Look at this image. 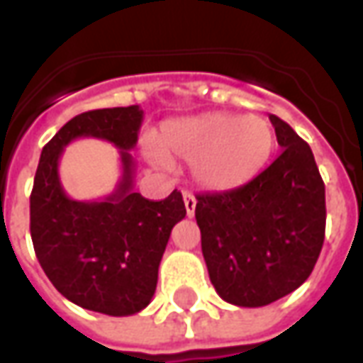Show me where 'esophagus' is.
Masks as SVG:
<instances>
[{
    "mask_svg": "<svg viewBox=\"0 0 363 363\" xmlns=\"http://www.w3.org/2000/svg\"><path fill=\"white\" fill-rule=\"evenodd\" d=\"M182 198H184V208H186V216H189V218H192V216H194V210H196V198L192 196L190 192H184V194H182Z\"/></svg>",
    "mask_w": 363,
    "mask_h": 363,
    "instance_id": "1",
    "label": "esophagus"
}]
</instances>
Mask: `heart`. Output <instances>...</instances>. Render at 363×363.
Returning <instances> with one entry per match:
<instances>
[{
  "label": "heart",
  "instance_id": "heart-1",
  "mask_svg": "<svg viewBox=\"0 0 363 363\" xmlns=\"http://www.w3.org/2000/svg\"><path fill=\"white\" fill-rule=\"evenodd\" d=\"M276 134L270 120L229 112L165 122L150 157L192 161V174L208 190H233L252 181L272 155Z\"/></svg>",
  "mask_w": 363,
  "mask_h": 363
}]
</instances>
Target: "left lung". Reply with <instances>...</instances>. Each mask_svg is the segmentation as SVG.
I'll list each match as a JSON object with an SVG mask.
<instances>
[{"label": "left lung", "mask_w": 363, "mask_h": 363, "mask_svg": "<svg viewBox=\"0 0 363 363\" xmlns=\"http://www.w3.org/2000/svg\"><path fill=\"white\" fill-rule=\"evenodd\" d=\"M280 155L243 186L196 196L213 288L237 307H262L303 284L325 241V182L311 147L270 114Z\"/></svg>", "instance_id": "1"}]
</instances>
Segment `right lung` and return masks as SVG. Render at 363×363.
Masks as SVG:
<instances>
[{
  "mask_svg": "<svg viewBox=\"0 0 363 363\" xmlns=\"http://www.w3.org/2000/svg\"><path fill=\"white\" fill-rule=\"evenodd\" d=\"M142 122L138 104L77 114L44 145L30 192V237L44 274L72 303L111 317L150 305L171 231L186 216L179 190L159 202L134 192L130 150ZM77 137L106 139L121 150L123 179L103 201H72L59 182V157Z\"/></svg>",
  "mask_w": 363,
  "mask_h": 363,
  "instance_id": "1",
  "label": "right lung"
}]
</instances>
